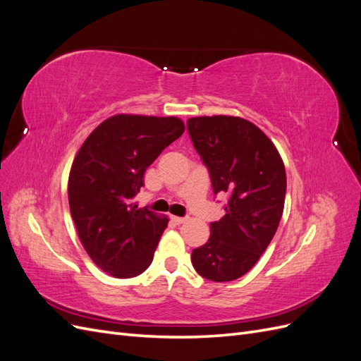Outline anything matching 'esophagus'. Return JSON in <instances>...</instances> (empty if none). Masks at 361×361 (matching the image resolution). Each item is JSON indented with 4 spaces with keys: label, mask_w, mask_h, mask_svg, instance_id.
<instances>
[{
    "label": "esophagus",
    "mask_w": 361,
    "mask_h": 361,
    "mask_svg": "<svg viewBox=\"0 0 361 361\" xmlns=\"http://www.w3.org/2000/svg\"><path fill=\"white\" fill-rule=\"evenodd\" d=\"M171 221H173L174 224H183L185 221H187V218H182V216H174V215H171Z\"/></svg>",
    "instance_id": "obj_1"
}]
</instances>
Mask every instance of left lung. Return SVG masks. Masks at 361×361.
<instances>
[{"instance_id":"left-lung-1","label":"left lung","mask_w":361,"mask_h":361,"mask_svg":"<svg viewBox=\"0 0 361 361\" xmlns=\"http://www.w3.org/2000/svg\"><path fill=\"white\" fill-rule=\"evenodd\" d=\"M214 192H227L226 215L211 223L207 243L192 250L194 269L207 280L232 281L256 265L276 235L285 207L286 170L274 143L245 118L187 120Z\"/></svg>"}]
</instances>
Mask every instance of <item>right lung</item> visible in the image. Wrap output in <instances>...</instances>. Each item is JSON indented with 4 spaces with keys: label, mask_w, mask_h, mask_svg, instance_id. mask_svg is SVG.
Segmentation results:
<instances>
[{
    "label": "right lung",
    "mask_w": 361,
    "mask_h": 361,
    "mask_svg": "<svg viewBox=\"0 0 361 361\" xmlns=\"http://www.w3.org/2000/svg\"><path fill=\"white\" fill-rule=\"evenodd\" d=\"M183 130L173 116L116 114L76 154L68 182L71 215L87 255L106 274L135 277L154 260L169 218L133 200L147 167Z\"/></svg>",
    "instance_id": "obj_1"
}]
</instances>
